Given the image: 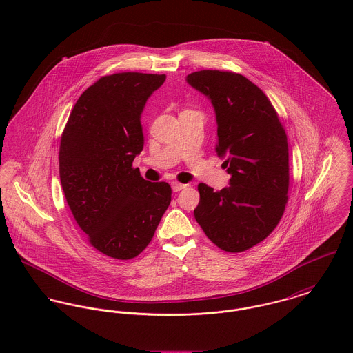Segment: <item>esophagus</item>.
Returning a JSON list of instances; mask_svg holds the SVG:
<instances>
[{"label":"esophagus","mask_w":353,"mask_h":353,"mask_svg":"<svg viewBox=\"0 0 353 353\" xmlns=\"http://www.w3.org/2000/svg\"><path fill=\"white\" fill-rule=\"evenodd\" d=\"M171 186H172V190H174V192H181L182 189H185V188H186V185L179 183V182H172V183H171Z\"/></svg>","instance_id":"1"}]
</instances>
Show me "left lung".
I'll use <instances>...</instances> for the list:
<instances>
[{
    "label": "left lung",
    "mask_w": 353,
    "mask_h": 353,
    "mask_svg": "<svg viewBox=\"0 0 353 353\" xmlns=\"http://www.w3.org/2000/svg\"><path fill=\"white\" fill-rule=\"evenodd\" d=\"M188 83L206 95L216 111V153L231 175L230 188L214 192L200 183L194 217L221 250L242 252L268 238L288 201V141L268 97L245 76L200 70Z\"/></svg>",
    "instance_id": "obj_1"
}]
</instances>
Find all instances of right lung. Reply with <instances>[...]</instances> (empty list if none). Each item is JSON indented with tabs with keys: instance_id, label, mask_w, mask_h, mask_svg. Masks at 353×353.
I'll return each instance as SVG.
<instances>
[{
	"instance_id": "1",
	"label": "right lung",
	"mask_w": 353,
	"mask_h": 353,
	"mask_svg": "<svg viewBox=\"0 0 353 353\" xmlns=\"http://www.w3.org/2000/svg\"><path fill=\"white\" fill-rule=\"evenodd\" d=\"M165 74L103 76L70 111L61 136L59 178L70 212L98 252L132 259L143 252L171 202L167 182L133 167L143 151L141 112Z\"/></svg>"
}]
</instances>
